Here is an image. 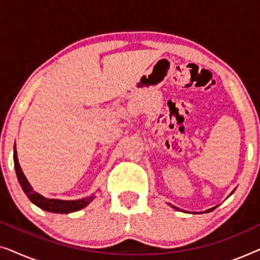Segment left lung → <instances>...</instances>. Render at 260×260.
<instances>
[{
  "label": "left lung",
  "mask_w": 260,
  "mask_h": 260,
  "mask_svg": "<svg viewBox=\"0 0 260 260\" xmlns=\"http://www.w3.org/2000/svg\"><path fill=\"white\" fill-rule=\"evenodd\" d=\"M232 193H233V191H232ZM172 207H174V206H172ZM174 208H175V209H177V211H179V208H176V207H174ZM215 207H213V208H211V209H207V211H205L206 213H208V212H211V211H213V209H214Z\"/></svg>",
  "instance_id": "1"
}]
</instances>
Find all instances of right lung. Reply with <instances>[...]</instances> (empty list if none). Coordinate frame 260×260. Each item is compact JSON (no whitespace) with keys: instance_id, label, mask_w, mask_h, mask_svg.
I'll use <instances>...</instances> for the list:
<instances>
[{"instance_id":"1","label":"right lung","mask_w":260,"mask_h":260,"mask_svg":"<svg viewBox=\"0 0 260 260\" xmlns=\"http://www.w3.org/2000/svg\"><path fill=\"white\" fill-rule=\"evenodd\" d=\"M14 166H15L17 180H19L20 186L22 187L24 194L27 195L28 199H29L34 205H37L39 208L44 209V211L67 214V213L80 211V209L86 207V206L94 199L93 195H92V197L79 199V200H59V199H47L42 197L41 194L37 193V191L31 188L30 183L28 182V180L26 179V176H24L22 169H21V167L19 165L16 147H14Z\"/></svg>"}]
</instances>
